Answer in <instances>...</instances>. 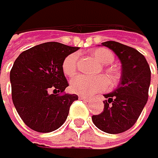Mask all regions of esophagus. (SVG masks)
Wrapping results in <instances>:
<instances>
[{"mask_svg": "<svg viewBox=\"0 0 158 158\" xmlns=\"http://www.w3.org/2000/svg\"><path fill=\"white\" fill-rule=\"evenodd\" d=\"M79 99L82 100V101H84V102H89L90 101V98L85 97V96H79Z\"/></svg>", "mask_w": 158, "mask_h": 158, "instance_id": "esophagus-1", "label": "esophagus"}]
</instances>
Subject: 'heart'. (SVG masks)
Here are the masks:
<instances>
[{
	"instance_id": "1",
	"label": "heart",
	"mask_w": 158,
	"mask_h": 158,
	"mask_svg": "<svg viewBox=\"0 0 158 158\" xmlns=\"http://www.w3.org/2000/svg\"><path fill=\"white\" fill-rule=\"evenodd\" d=\"M92 55L95 59L101 64H110L114 60V54L107 49L100 48L95 49L92 52ZM78 55L76 53L69 54L65 57L62 62V70L63 73L70 77L72 76L77 69ZM109 82L105 76H86L77 75L70 80V89L73 93H76L81 96H92V95L106 91L108 89Z\"/></svg>"
}]
</instances>
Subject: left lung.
<instances>
[{"mask_svg": "<svg viewBox=\"0 0 158 158\" xmlns=\"http://www.w3.org/2000/svg\"><path fill=\"white\" fill-rule=\"evenodd\" d=\"M102 45L119 57L122 76L119 86L104 95V111L93 116L92 121L105 133L121 134L135 125L148 102L150 68L145 57L133 47L117 41H106Z\"/></svg>", "mask_w": 158, "mask_h": 158, "instance_id": "obj_1", "label": "left lung"}]
</instances>
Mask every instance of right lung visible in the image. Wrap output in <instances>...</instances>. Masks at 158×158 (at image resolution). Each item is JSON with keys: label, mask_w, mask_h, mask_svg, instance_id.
<instances>
[{"label": "right lung", "mask_w": 158, "mask_h": 158, "mask_svg": "<svg viewBox=\"0 0 158 158\" xmlns=\"http://www.w3.org/2000/svg\"><path fill=\"white\" fill-rule=\"evenodd\" d=\"M59 42H45L22 52L10 73L11 98L23 123L38 133H50L64 124L76 94H62L68 82L62 62L78 50Z\"/></svg>", "instance_id": "1"}]
</instances>
